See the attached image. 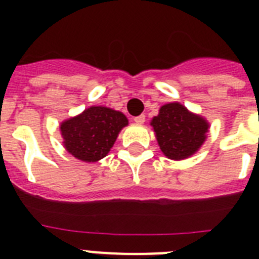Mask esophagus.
Returning a JSON list of instances; mask_svg holds the SVG:
<instances>
[{
	"mask_svg": "<svg viewBox=\"0 0 259 259\" xmlns=\"http://www.w3.org/2000/svg\"><path fill=\"white\" fill-rule=\"evenodd\" d=\"M134 122L137 123V124H144V122H145V115H144V114H141V115H139V116H135Z\"/></svg>",
	"mask_w": 259,
	"mask_h": 259,
	"instance_id": "esophagus-1",
	"label": "esophagus"
}]
</instances>
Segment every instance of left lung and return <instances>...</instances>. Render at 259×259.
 Listing matches in <instances>:
<instances>
[{
	"mask_svg": "<svg viewBox=\"0 0 259 259\" xmlns=\"http://www.w3.org/2000/svg\"><path fill=\"white\" fill-rule=\"evenodd\" d=\"M159 148L171 159H184L202 145L209 124L178 102L161 107L152 120Z\"/></svg>",
	"mask_w": 259,
	"mask_h": 259,
	"instance_id": "1",
	"label": "left lung"
}]
</instances>
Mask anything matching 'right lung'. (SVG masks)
Instances as JSON below:
<instances>
[{
	"label": "right lung",
	"instance_id": "1",
	"mask_svg": "<svg viewBox=\"0 0 259 259\" xmlns=\"http://www.w3.org/2000/svg\"><path fill=\"white\" fill-rule=\"evenodd\" d=\"M127 124V118L120 111L92 106L62 123L61 132L70 154L80 161L96 162L110 152L119 131Z\"/></svg>",
	"mask_w": 259,
	"mask_h": 259
}]
</instances>
